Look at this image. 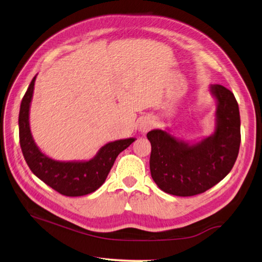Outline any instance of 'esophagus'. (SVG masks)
<instances>
[{
  "mask_svg": "<svg viewBox=\"0 0 262 262\" xmlns=\"http://www.w3.org/2000/svg\"><path fill=\"white\" fill-rule=\"evenodd\" d=\"M151 128H152L151 121H143V122H141L140 130H141L142 133H146V132H148L149 129H151Z\"/></svg>",
  "mask_w": 262,
  "mask_h": 262,
  "instance_id": "1",
  "label": "esophagus"
}]
</instances>
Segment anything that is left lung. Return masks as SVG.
<instances>
[{
  "label": "left lung",
  "mask_w": 262,
  "mask_h": 262,
  "mask_svg": "<svg viewBox=\"0 0 262 262\" xmlns=\"http://www.w3.org/2000/svg\"><path fill=\"white\" fill-rule=\"evenodd\" d=\"M209 91L216 100L213 134L188 143L168 130L147 133L151 176L166 193L180 197L203 193L223 180L235 163L241 143L238 104L223 85H210Z\"/></svg>",
  "instance_id": "8db88e82"
}]
</instances>
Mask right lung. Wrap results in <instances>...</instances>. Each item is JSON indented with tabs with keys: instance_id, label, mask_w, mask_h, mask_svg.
Segmentation results:
<instances>
[{
	"instance_id": "obj_1",
	"label": "right lung",
	"mask_w": 262,
	"mask_h": 262,
	"mask_svg": "<svg viewBox=\"0 0 262 262\" xmlns=\"http://www.w3.org/2000/svg\"><path fill=\"white\" fill-rule=\"evenodd\" d=\"M36 76L22 99L19 113L20 146L28 166L39 179L64 196L79 197L96 191L107 179L118 154L136 138L109 142L89 161H57L47 157L37 146L30 130L29 111Z\"/></svg>"
}]
</instances>
